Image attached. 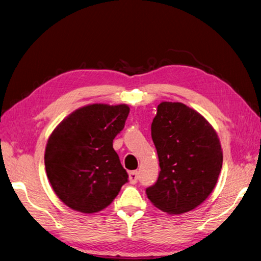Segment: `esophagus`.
<instances>
[{
  "instance_id": "obj_1",
  "label": "esophagus",
  "mask_w": 261,
  "mask_h": 261,
  "mask_svg": "<svg viewBox=\"0 0 261 261\" xmlns=\"http://www.w3.org/2000/svg\"><path fill=\"white\" fill-rule=\"evenodd\" d=\"M139 179V173L138 171H131L129 172V181L131 184H136Z\"/></svg>"
}]
</instances>
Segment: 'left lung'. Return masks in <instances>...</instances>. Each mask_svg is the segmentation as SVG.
Segmentation results:
<instances>
[{
  "label": "left lung",
  "instance_id": "obj_1",
  "mask_svg": "<svg viewBox=\"0 0 261 261\" xmlns=\"http://www.w3.org/2000/svg\"><path fill=\"white\" fill-rule=\"evenodd\" d=\"M160 168L148 198L168 214L194 210L215 188L223 152L213 126L198 112L181 102L164 101L151 124Z\"/></svg>",
  "mask_w": 261,
  "mask_h": 261
}]
</instances>
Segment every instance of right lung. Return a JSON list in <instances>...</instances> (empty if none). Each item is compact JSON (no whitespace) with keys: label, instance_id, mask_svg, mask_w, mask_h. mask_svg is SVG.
<instances>
[{"label":"right lung","instance_id":"obj_1","mask_svg":"<svg viewBox=\"0 0 261 261\" xmlns=\"http://www.w3.org/2000/svg\"><path fill=\"white\" fill-rule=\"evenodd\" d=\"M129 112L126 105H89L73 111L53 131L45 169L56 195L71 210L101 211L128 182L112 142Z\"/></svg>","mask_w":261,"mask_h":261}]
</instances>
